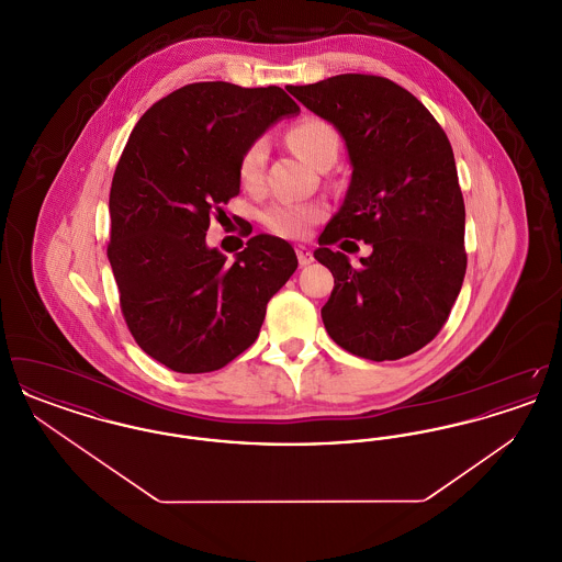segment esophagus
Segmentation results:
<instances>
[{"label":"esophagus","instance_id":"obj_1","mask_svg":"<svg viewBox=\"0 0 562 562\" xmlns=\"http://www.w3.org/2000/svg\"><path fill=\"white\" fill-rule=\"evenodd\" d=\"M296 259H299V266L305 268V266H310L314 261V255H312V250L307 246H296Z\"/></svg>","mask_w":562,"mask_h":562}]
</instances>
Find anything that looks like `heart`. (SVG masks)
I'll list each match as a JSON object with an SVG mask.
<instances>
[{"mask_svg": "<svg viewBox=\"0 0 562 562\" xmlns=\"http://www.w3.org/2000/svg\"><path fill=\"white\" fill-rule=\"evenodd\" d=\"M289 143L294 151L310 164L318 166L326 158H337L339 134L321 117H305L289 131ZM268 158L266 140H255L241 156L240 181L246 188L261 183ZM326 209L318 202H278L263 213V223L269 232L284 238H303L318 221L324 218Z\"/></svg>", "mask_w": 562, "mask_h": 562, "instance_id": "heart-1", "label": "heart"}]
</instances>
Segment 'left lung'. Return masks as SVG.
<instances>
[{"mask_svg":"<svg viewBox=\"0 0 562 562\" xmlns=\"http://www.w3.org/2000/svg\"><path fill=\"white\" fill-rule=\"evenodd\" d=\"M286 90L337 128L351 164L344 206L314 250L335 278L322 307L326 333L374 362L415 353L449 318L468 266L451 143L428 109L385 78L344 74ZM344 237L372 244L360 269L327 248Z\"/></svg>","mask_w":562,"mask_h":562,"instance_id":"left-lung-1","label":"left lung"}]
</instances>
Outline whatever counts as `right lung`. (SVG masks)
I'll return each instance as SVG.
<instances>
[{"instance_id":"1","label":"right lung","mask_w":562,"mask_h":562,"mask_svg":"<svg viewBox=\"0 0 562 562\" xmlns=\"http://www.w3.org/2000/svg\"><path fill=\"white\" fill-rule=\"evenodd\" d=\"M299 111L278 86L200 81L134 126L109 193L108 257L134 341L170 371L213 373L238 358L296 269L282 238L259 234L229 263L206 232L240 193L244 151Z\"/></svg>"}]
</instances>
